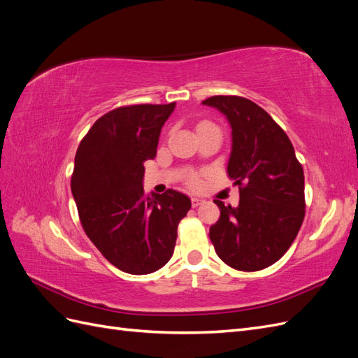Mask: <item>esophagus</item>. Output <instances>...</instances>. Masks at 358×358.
Here are the masks:
<instances>
[{"mask_svg": "<svg viewBox=\"0 0 358 358\" xmlns=\"http://www.w3.org/2000/svg\"><path fill=\"white\" fill-rule=\"evenodd\" d=\"M203 203H204L203 199H199V197H192V199H191L192 208H197V206H200V204H203Z\"/></svg>", "mask_w": 358, "mask_h": 358, "instance_id": "34e87169", "label": "esophagus"}]
</instances>
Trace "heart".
I'll use <instances>...</instances> for the list:
<instances>
[{"label":"heart","instance_id":"heart-1","mask_svg":"<svg viewBox=\"0 0 358 358\" xmlns=\"http://www.w3.org/2000/svg\"><path fill=\"white\" fill-rule=\"evenodd\" d=\"M197 182V178L196 176H191V183H196Z\"/></svg>","mask_w":358,"mask_h":358}]
</instances>
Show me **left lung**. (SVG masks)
<instances>
[{
	"label": "left lung",
	"instance_id": "1",
	"mask_svg": "<svg viewBox=\"0 0 358 358\" xmlns=\"http://www.w3.org/2000/svg\"><path fill=\"white\" fill-rule=\"evenodd\" d=\"M231 127L229 178L239 185L237 208L215 200L221 215L210 227L215 252L225 264L255 272L276 263L305 218V176L288 136L264 109L236 95L203 101Z\"/></svg>",
	"mask_w": 358,
	"mask_h": 358
}]
</instances>
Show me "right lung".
<instances>
[{
  "label": "right lung",
  "instance_id": "obj_1",
  "mask_svg": "<svg viewBox=\"0 0 358 358\" xmlns=\"http://www.w3.org/2000/svg\"><path fill=\"white\" fill-rule=\"evenodd\" d=\"M176 103L117 107L78 148L71 192L86 236L115 267L157 272L175 251L178 225L191 209L179 191L146 196L143 162L154 159L161 128Z\"/></svg>",
  "mask_w": 358,
  "mask_h": 358
}]
</instances>
